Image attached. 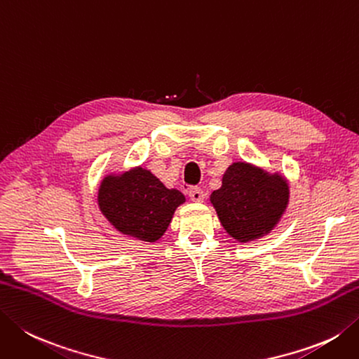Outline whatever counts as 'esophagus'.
<instances>
[{"instance_id":"1","label":"esophagus","mask_w":359,"mask_h":359,"mask_svg":"<svg viewBox=\"0 0 359 359\" xmlns=\"http://www.w3.org/2000/svg\"><path fill=\"white\" fill-rule=\"evenodd\" d=\"M189 199L193 202H203L205 201V193L201 188H191L189 189Z\"/></svg>"}]
</instances>
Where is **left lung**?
Instances as JSON below:
<instances>
[{
  "mask_svg": "<svg viewBox=\"0 0 359 359\" xmlns=\"http://www.w3.org/2000/svg\"><path fill=\"white\" fill-rule=\"evenodd\" d=\"M290 182L282 172L248 161H235L222 175V185L210 202L224 230L245 244L269 235L290 203Z\"/></svg>",
  "mask_w": 359,
  "mask_h": 359,
  "instance_id": "1",
  "label": "left lung"
}]
</instances>
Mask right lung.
Returning <instances> with one entry per match:
<instances>
[{"mask_svg": "<svg viewBox=\"0 0 359 359\" xmlns=\"http://www.w3.org/2000/svg\"><path fill=\"white\" fill-rule=\"evenodd\" d=\"M185 202L179 189L166 188L149 170L133 166L104 175L97 188V207L119 233L156 243Z\"/></svg>", "mask_w": 359, "mask_h": 359, "instance_id": "1", "label": "right lung"}]
</instances>
